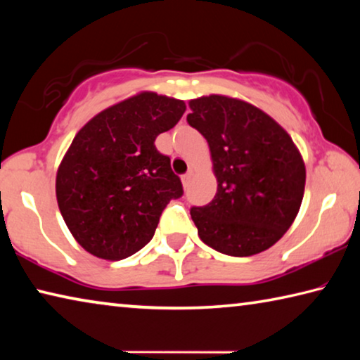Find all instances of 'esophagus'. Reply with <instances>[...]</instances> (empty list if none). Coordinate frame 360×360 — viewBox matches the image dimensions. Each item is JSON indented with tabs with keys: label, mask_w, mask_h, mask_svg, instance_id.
<instances>
[{
	"label": "esophagus",
	"mask_w": 360,
	"mask_h": 360,
	"mask_svg": "<svg viewBox=\"0 0 360 360\" xmlns=\"http://www.w3.org/2000/svg\"><path fill=\"white\" fill-rule=\"evenodd\" d=\"M191 179H192V172H188L187 174H184V176H182V178H181V181H182V186L187 187V186H188V182H191Z\"/></svg>",
	"instance_id": "obj_1"
}]
</instances>
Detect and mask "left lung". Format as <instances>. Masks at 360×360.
Masks as SVG:
<instances>
[{"label":"left lung","instance_id":"obj_1","mask_svg":"<svg viewBox=\"0 0 360 360\" xmlns=\"http://www.w3.org/2000/svg\"><path fill=\"white\" fill-rule=\"evenodd\" d=\"M188 125L208 141L217 192L191 216L205 245L248 257L271 248L300 210L307 169L300 150L275 119L225 95L188 101Z\"/></svg>","mask_w":360,"mask_h":360}]
</instances>
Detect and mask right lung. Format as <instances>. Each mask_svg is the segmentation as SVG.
Returning <instances> with one entry per match:
<instances>
[{"label":"right lung","instance_id":"obj_1","mask_svg":"<svg viewBox=\"0 0 360 360\" xmlns=\"http://www.w3.org/2000/svg\"><path fill=\"white\" fill-rule=\"evenodd\" d=\"M182 100L139 92L90 119L57 169L56 193L66 227L85 251L120 260L152 240L181 179L155 138L178 124Z\"/></svg>","mask_w":360,"mask_h":360}]
</instances>
